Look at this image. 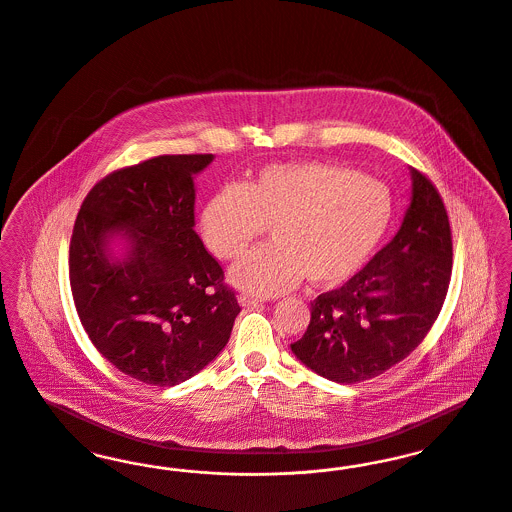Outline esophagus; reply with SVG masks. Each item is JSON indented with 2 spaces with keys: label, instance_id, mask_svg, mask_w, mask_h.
<instances>
[{
  "label": "esophagus",
  "instance_id": "34e87169",
  "mask_svg": "<svg viewBox=\"0 0 512 512\" xmlns=\"http://www.w3.org/2000/svg\"><path fill=\"white\" fill-rule=\"evenodd\" d=\"M239 302H241V306H258V304L264 302V298H262V296L252 295V293H241V295H239Z\"/></svg>",
  "mask_w": 512,
  "mask_h": 512
}]
</instances>
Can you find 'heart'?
<instances>
[{"mask_svg": "<svg viewBox=\"0 0 512 512\" xmlns=\"http://www.w3.org/2000/svg\"><path fill=\"white\" fill-rule=\"evenodd\" d=\"M393 216L389 189L349 167L322 162L264 167L246 185H225L202 206L198 231L210 252L233 260L271 229L273 241L231 268V281L277 295L304 275L335 287L362 268Z\"/></svg>", "mask_w": 512, "mask_h": 512, "instance_id": "obj_1", "label": "heart"}]
</instances>
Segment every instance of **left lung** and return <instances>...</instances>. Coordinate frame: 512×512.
<instances>
[{
  "mask_svg": "<svg viewBox=\"0 0 512 512\" xmlns=\"http://www.w3.org/2000/svg\"><path fill=\"white\" fill-rule=\"evenodd\" d=\"M412 200L393 241L349 281L312 302L296 358L337 383H360L404 360L428 335L449 291L453 235L430 179L412 169Z\"/></svg>",
  "mask_w": 512,
  "mask_h": 512,
  "instance_id": "left-lung-1",
  "label": "left lung"
}]
</instances>
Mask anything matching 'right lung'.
<instances>
[{
    "mask_svg": "<svg viewBox=\"0 0 512 512\" xmlns=\"http://www.w3.org/2000/svg\"><path fill=\"white\" fill-rule=\"evenodd\" d=\"M212 154L158 156L121 167L82 200L69 246L71 293L92 345L125 376L171 387L227 345L241 306L194 231L192 177ZM132 250L113 263L107 237Z\"/></svg>",
    "mask_w": 512,
    "mask_h": 512,
    "instance_id": "right-lung-1",
    "label": "right lung"
}]
</instances>
